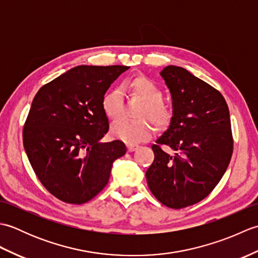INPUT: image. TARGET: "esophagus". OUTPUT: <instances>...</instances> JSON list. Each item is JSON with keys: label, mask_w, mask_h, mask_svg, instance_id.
I'll list each match as a JSON object with an SVG mask.
<instances>
[{"label": "esophagus", "mask_w": 258, "mask_h": 258, "mask_svg": "<svg viewBox=\"0 0 258 258\" xmlns=\"http://www.w3.org/2000/svg\"><path fill=\"white\" fill-rule=\"evenodd\" d=\"M139 149V145H133V144H128L127 145V151L128 152H133L135 150Z\"/></svg>", "instance_id": "esophagus-1"}]
</instances>
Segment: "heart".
<instances>
[{
  "mask_svg": "<svg viewBox=\"0 0 258 258\" xmlns=\"http://www.w3.org/2000/svg\"><path fill=\"white\" fill-rule=\"evenodd\" d=\"M126 87L132 97L142 102L136 116L138 119L120 118L111 126V134L125 143L135 144L150 139L152 126L157 130H165L172 124L175 116L173 104L164 101V92L154 81L146 76H136L127 82ZM102 109L109 119L119 117L124 109L122 93L118 90H109L102 97ZM148 119L146 120V118Z\"/></svg>",
  "mask_w": 258,
  "mask_h": 258,
  "instance_id": "heart-1",
  "label": "heart"
}]
</instances>
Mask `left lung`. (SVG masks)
<instances>
[{"instance_id": "1", "label": "left lung", "mask_w": 258, "mask_h": 258, "mask_svg": "<svg viewBox=\"0 0 258 258\" xmlns=\"http://www.w3.org/2000/svg\"><path fill=\"white\" fill-rule=\"evenodd\" d=\"M160 74L171 91L175 116L152 145L155 156L146 179L158 202L179 210L204 200L226 172L234 145L231 117L221 92L187 70L169 65ZM163 145L175 154L164 152Z\"/></svg>"}]
</instances>
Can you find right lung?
<instances>
[{
    "mask_svg": "<svg viewBox=\"0 0 258 258\" xmlns=\"http://www.w3.org/2000/svg\"><path fill=\"white\" fill-rule=\"evenodd\" d=\"M130 68L81 65L43 85L23 127V145L43 186L69 204H84L108 183L122 141L101 143L108 132L102 97Z\"/></svg>",
    "mask_w": 258,
    "mask_h": 258,
    "instance_id": "obj_1",
    "label": "right lung"
}]
</instances>
